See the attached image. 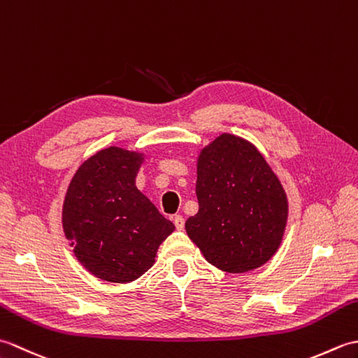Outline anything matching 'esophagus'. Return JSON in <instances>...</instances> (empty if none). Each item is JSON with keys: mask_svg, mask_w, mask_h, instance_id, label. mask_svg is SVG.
<instances>
[{"mask_svg": "<svg viewBox=\"0 0 358 358\" xmlns=\"http://www.w3.org/2000/svg\"><path fill=\"white\" fill-rule=\"evenodd\" d=\"M173 224H175V227H177L178 231H183L185 229V218L181 217V215H175Z\"/></svg>", "mask_w": 358, "mask_h": 358, "instance_id": "1", "label": "esophagus"}]
</instances>
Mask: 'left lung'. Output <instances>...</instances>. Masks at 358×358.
Masks as SVG:
<instances>
[{"instance_id":"obj_1","label":"left lung","mask_w":358,"mask_h":358,"mask_svg":"<svg viewBox=\"0 0 358 358\" xmlns=\"http://www.w3.org/2000/svg\"><path fill=\"white\" fill-rule=\"evenodd\" d=\"M195 191L200 208L187 218L186 232L212 266L243 273L275 255L286 231L287 195L252 143L222 134L204 146Z\"/></svg>"}]
</instances>
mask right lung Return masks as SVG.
Wrapping results in <instances>:
<instances>
[{
	"label": "right lung",
	"instance_id": "obj_1",
	"mask_svg": "<svg viewBox=\"0 0 358 358\" xmlns=\"http://www.w3.org/2000/svg\"><path fill=\"white\" fill-rule=\"evenodd\" d=\"M146 155L110 146L80 164L64 195L62 223L87 272L109 283H131L155 263L175 231L135 178Z\"/></svg>",
	"mask_w": 358,
	"mask_h": 358
}]
</instances>
